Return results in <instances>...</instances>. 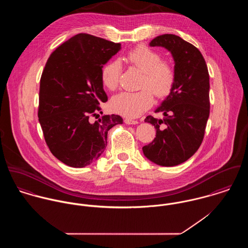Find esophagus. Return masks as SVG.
<instances>
[{
    "label": "esophagus",
    "mask_w": 248,
    "mask_h": 248,
    "mask_svg": "<svg viewBox=\"0 0 248 248\" xmlns=\"http://www.w3.org/2000/svg\"><path fill=\"white\" fill-rule=\"evenodd\" d=\"M124 122L127 124V125H135V124H138L139 121L137 120H133V119H130V118H126L124 120Z\"/></svg>",
    "instance_id": "34e87169"
}]
</instances>
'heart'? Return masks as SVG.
I'll use <instances>...</instances> for the list:
<instances>
[{
	"mask_svg": "<svg viewBox=\"0 0 248 248\" xmlns=\"http://www.w3.org/2000/svg\"><path fill=\"white\" fill-rule=\"evenodd\" d=\"M126 59L141 71V90L137 93H121L113 96L109 108L115 113L135 118L152 106L153 93L157 97H165L171 93L176 80V71L171 62L161 60L159 52L144 46L130 50ZM120 72L121 66L117 60L109 61L103 66L101 81L108 91H114L118 87Z\"/></svg>",
	"mask_w": 248,
	"mask_h": 248,
	"instance_id": "b5f03b06",
	"label": "heart"
}]
</instances>
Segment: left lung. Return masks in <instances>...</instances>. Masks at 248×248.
Segmentation results:
<instances>
[{
    "label": "left lung",
    "mask_w": 248,
    "mask_h": 248,
    "mask_svg": "<svg viewBox=\"0 0 248 248\" xmlns=\"http://www.w3.org/2000/svg\"><path fill=\"white\" fill-rule=\"evenodd\" d=\"M150 46H161L171 52L176 80L169 95L155 110L165 117L145 118L155 126L156 134L142 151L152 162L171 167L189 159L202 142L210 112L209 73L201 51L179 36H157Z\"/></svg>",
    "instance_id": "8db88e82"
}]
</instances>
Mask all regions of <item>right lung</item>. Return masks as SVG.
<instances>
[{
	"mask_svg": "<svg viewBox=\"0 0 248 248\" xmlns=\"http://www.w3.org/2000/svg\"><path fill=\"white\" fill-rule=\"evenodd\" d=\"M120 49V44L80 33L46 61L40 80L39 122L50 152L68 166L82 168L97 160L106 149L108 130L123 123L115 114L90 120L108 100L101 70Z\"/></svg>",
	"mask_w": 248,
	"mask_h": 248,
	"instance_id": "add662e5",
	"label": "right lung"
}]
</instances>
